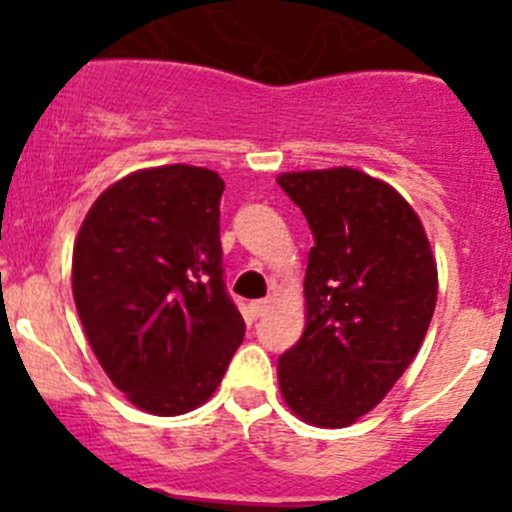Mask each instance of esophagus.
<instances>
[{"label":"esophagus","mask_w":512,"mask_h":512,"mask_svg":"<svg viewBox=\"0 0 512 512\" xmlns=\"http://www.w3.org/2000/svg\"><path fill=\"white\" fill-rule=\"evenodd\" d=\"M269 307H271L269 300H256L248 305V312H251V318H261V315H266V312H269Z\"/></svg>","instance_id":"34e87169"}]
</instances>
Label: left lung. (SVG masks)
<instances>
[{
  "instance_id": "1",
  "label": "left lung",
  "mask_w": 512,
  "mask_h": 512,
  "mask_svg": "<svg viewBox=\"0 0 512 512\" xmlns=\"http://www.w3.org/2000/svg\"><path fill=\"white\" fill-rule=\"evenodd\" d=\"M312 230L307 325L279 356V387L305 423L343 428L377 408L431 325L438 271L413 207L338 166L277 179Z\"/></svg>"
}]
</instances>
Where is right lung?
<instances>
[{"instance_id":"right-lung-1","label":"right lung","mask_w":512,"mask_h":512,"mask_svg":"<svg viewBox=\"0 0 512 512\" xmlns=\"http://www.w3.org/2000/svg\"><path fill=\"white\" fill-rule=\"evenodd\" d=\"M223 189L200 166L135 171L99 194L76 235L71 284L89 346L146 413L200 408L246 333L223 282Z\"/></svg>"}]
</instances>
